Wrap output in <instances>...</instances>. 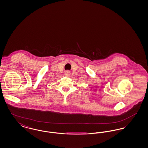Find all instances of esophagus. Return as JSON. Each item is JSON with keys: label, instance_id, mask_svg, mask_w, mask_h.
<instances>
[{"label": "esophagus", "instance_id": "esophagus-1", "mask_svg": "<svg viewBox=\"0 0 148 148\" xmlns=\"http://www.w3.org/2000/svg\"><path fill=\"white\" fill-rule=\"evenodd\" d=\"M70 71H66L65 72V76H66V77H69L70 76Z\"/></svg>", "mask_w": 148, "mask_h": 148}]
</instances>
